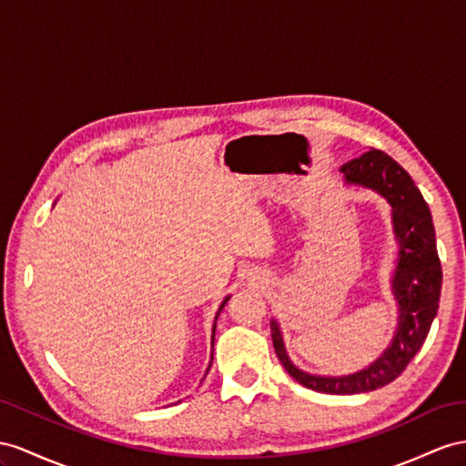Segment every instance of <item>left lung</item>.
<instances>
[{
	"instance_id": "left-lung-1",
	"label": "left lung",
	"mask_w": 466,
	"mask_h": 466,
	"mask_svg": "<svg viewBox=\"0 0 466 466\" xmlns=\"http://www.w3.org/2000/svg\"><path fill=\"white\" fill-rule=\"evenodd\" d=\"M347 187L374 190L391 208L393 236L398 242V259L391 273V293L398 305V325L393 339L372 364L344 376H320L295 366L285 350L278 319H271L273 349L293 380L320 393H366L396 380L421 349L439 309L441 261L437 256L431 210L410 173L390 155L370 149L360 157L340 167Z\"/></svg>"
}]
</instances>
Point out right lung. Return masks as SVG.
Returning a JSON list of instances; mask_svg holds the SVG:
<instances>
[{
    "label": "right lung",
    "mask_w": 466,
    "mask_h": 466,
    "mask_svg": "<svg viewBox=\"0 0 466 466\" xmlns=\"http://www.w3.org/2000/svg\"><path fill=\"white\" fill-rule=\"evenodd\" d=\"M228 299H230V295H228V297H226V299L222 301V305H220V309H218V313H217V317H214V327H212V332H214V329H217V319H218L220 311H222V309H224V305H226V303H228ZM212 344H214V335H212ZM210 364H212V358H210ZM210 364H208V368H207V372H208V370H210Z\"/></svg>",
    "instance_id": "right-lung-1"
}]
</instances>
